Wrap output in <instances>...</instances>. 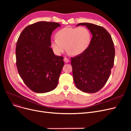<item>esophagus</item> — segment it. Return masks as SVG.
<instances>
[{
  "mask_svg": "<svg viewBox=\"0 0 131 131\" xmlns=\"http://www.w3.org/2000/svg\"><path fill=\"white\" fill-rule=\"evenodd\" d=\"M64 60L65 62H66V63H68V62L70 61V60L68 58H67V57H65L64 59Z\"/></svg>",
  "mask_w": 131,
  "mask_h": 131,
  "instance_id": "obj_1",
  "label": "esophagus"
}]
</instances>
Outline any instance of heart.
Wrapping results in <instances>:
<instances>
[{
    "instance_id": "1",
    "label": "heart",
    "mask_w": 131,
    "mask_h": 131,
    "mask_svg": "<svg viewBox=\"0 0 131 131\" xmlns=\"http://www.w3.org/2000/svg\"><path fill=\"white\" fill-rule=\"evenodd\" d=\"M57 38L51 41V46L57 54L63 53L67 48L71 54L76 56L85 51L90 44L91 33L83 26L65 27L59 30Z\"/></svg>"
}]
</instances>
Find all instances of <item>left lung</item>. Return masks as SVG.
I'll return each instance as SVG.
<instances>
[{
    "label": "left lung",
    "mask_w": 131,
    "mask_h": 131,
    "mask_svg": "<svg viewBox=\"0 0 131 131\" xmlns=\"http://www.w3.org/2000/svg\"><path fill=\"white\" fill-rule=\"evenodd\" d=\"M84 25L92 34L91 42L83 53L71 58L75 85L82 91L95 93L104 87L114 64L115 51L111 36L104 27L89 23Z\"/></svg>",
    "instance_id": "8db88e82"
}]
</instances>
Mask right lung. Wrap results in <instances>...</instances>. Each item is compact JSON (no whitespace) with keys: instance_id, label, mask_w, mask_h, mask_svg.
Segmentation results:
<instances>
[{"instance_id":"obj_1","label":"right lung","mask_w":131,"mask_h":131,"mask_svg":"<svg viewBox=\"0 0 131 131\" xmlns=\"http://www.w3.org/2000/svg\"><path fill=\"white\" fill-rule=\"evenodd\" d=\"M58 23L41 21L26 26L20 34L16 47L19 76L31 90L43 93L57 86L64 57L56 56L50 47L52 31Z\"/></svg>"}]
</instances>
